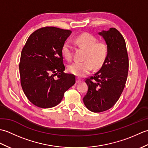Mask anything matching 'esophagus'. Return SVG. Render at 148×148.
Masks as SVG:
<instances>
[{
	"label": "esophagus",
	"instance_id": "esophagus-1",
	"mask_svg": "<svg viewBox=\"0 0 148 148\" xmlns=\"http://www.w3.org/2000/svg\"><path fill=\"white\" fill-rule=\"evenodd\" d=\"M81 79H80L79 77H77V79H76V83H81Z\"/></svg>",
	"mask_w": 148,
	"mask_h": 148
}]
</instances>
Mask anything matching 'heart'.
<instances>
[{
	"mask_svg": "<svg viewBox=\"0 0 148 148\" xmlns=\"http://www.w3.org/2000/svg\"><path fill=\"white\" fill-rule=\"evenodd\" d=\"M74 42L85 49L83 59L84 60L75 62L68 66V71L77 76L82 77L92 68L101 67L104 64L108 54V48L103 42H97L95 37L88 33H83L75 37ZM64 58L70 60L72 58L71 47L68 42H65L62 48Z\"/></svg>",
	"mask_w": 148,
	"mask_h": 148,
	"instance_id": "heart-1",
	"label": "heart"
}]
</instances>
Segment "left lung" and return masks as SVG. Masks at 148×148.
Returning <instances> with one entry per match:
<instances>
[{"label":"left lung","instance_id":"obj_1","mask_svg":"<svg viewBox=\"0 0 148 148\" xmlns=\"http://www.w3.org/2000/svg\"><path fill=\"white\" fill-rule=\"evenodd\" d=\"M108 46V54L100 70L86 79L88 86L83 102L93 112L108 110L118 101L126 83L128 57L123 37L114 28L99 32Z\"/></svg>","mask_w":148,"mask_h":148}]
</instances>
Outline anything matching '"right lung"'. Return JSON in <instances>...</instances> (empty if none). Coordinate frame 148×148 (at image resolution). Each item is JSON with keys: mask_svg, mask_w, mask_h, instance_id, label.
<instances>
[{"mask_svg": "<svg viewBox=\"0 0 148 148\" xmlns=\"http://www.w3.org/2000/svg\"><path fill=\"white\" fill-rule=\"evenodd\" d=\"M71 32L53 27L41 28L31 34L22 49L19 65L22 89L39 108L58 105L76 83L74 75L64 72L62 54V46Z\"/></svg>", "mask_w": 148, "mask_h": 148, "instance_id": "1", "label": "right lung"}]
</instances>
